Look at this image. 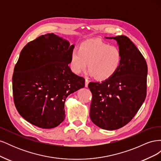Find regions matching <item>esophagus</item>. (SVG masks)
<instances>
[{
  "label": "esophagus",
  "mask_w": 161,
  "mask_h": 161,
  "mask_svg": "<svg viewBox=\"0 0 161 161\" xmlns=\"http://www.w3.org/2000/svg\"><path fill=\"white\" fill-rule=\"evenodd\" d=\"M89 82V80H87V79H86V80H85V87H88Z\"/></svg>",
  "instance_id": "34e87169"
}]
</instances>
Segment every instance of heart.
Returning a JSON list of instances; mask_svg holds the SVG:
<instances>
[{"instance_id": "1", "label": "heart", "mask_w": 161, "mask_h": 161, "mask_svg": "<svg viewBox=\"0 0 161 161\" xmlns=\"http://www.w3.org/2000/svg\"><path fill=\"white\" fill-rule=\"evenodd\" d=\"M122 53L118 47L99 40L82 42L79 49L72 51L70 66L76 74H80L89 65V73L99 80H107L119 69Z\"/></svg>"}]
</instances>
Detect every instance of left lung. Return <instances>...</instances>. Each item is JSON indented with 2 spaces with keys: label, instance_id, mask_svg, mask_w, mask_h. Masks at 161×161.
<instances>
[{
  "label": "left lung",
  "instance_id": "1",
  "mask_svg": "<svg viewBox=\"0 0 161 161\" xmlns=\"http://www.w3.org/2000/svg\"><path fill=\"white\" fill-rule=\"evenodd\" d=\"M122 53L119 69L104 81L91 82V121L98 127L114 130L132 119L147 96L148 67L144 56L125 36L111 37Z\"/></svg>",
  "mask_w": 161,
  "mask_h": 161
}]
</instances>
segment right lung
Returning a JSON list of instances; mask_svg holds the SVG:
<instances>
[{
    "instance_id": "add662e5",
    "label": "right lung",
    "mask_w": 161,
    "mask_h": 161,
    "mask_svg": "<svg viewBox=\"0 0 161 161\" xmlns=\"http://www.w3.org/2000/svg\"><path fill=\"white\" fill-rule=\"evenodd\" d=\"M74 47L47 33L23 48L14 69L13 93L17 110L28 122L50 129L64 121L66 97L85 82L69 66Z\"/></svg>"
}]
</instances>
